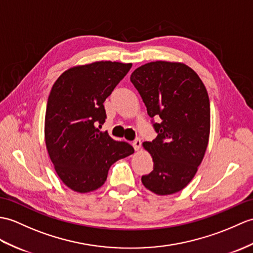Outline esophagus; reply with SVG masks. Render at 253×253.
Returning a JSON list of instances; mask_svg holds the SVG:
<instances>
[{
  "mask_svg": "<svg viewBox=\"0 0 253 253\" xmlns=\"http://www.w3.org/2000/svg\"><path fill=\"white\" fill-rule=\"evenodd\" d=\"M132 146H133V149H134V150L138 151V150L141 148V140H140L139 138L134 139V140H133V142H132Z\"/></svg>",
  "mask_w": 253,
  "mask_h": 253,
  "instance_id": "34e87169",
  "label": "esophagus"
}]
</instances>
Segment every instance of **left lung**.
<instances>
[{"instance_id":"obj_1","label":"left lung","mask_w":253,"mask_h":253,"mask_svg":"<svg viewBox=\"0 0 253 253\" xmlns=\"http://www.w3.org/2000/svg\"><path fill=\"white\" fill-rule=\"evenodd\" d=\"M130 81L140 93L157 137L143 142L153 158V171L142 175L157 195L177 193L190 183L206 152L210 102L206 87L184 63L155 61L134 70Z\"/></svg>"}]
</instances>
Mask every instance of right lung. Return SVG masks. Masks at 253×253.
Segmentation results:
<instances>
[{
	"label": "right lung",
	"mask_w": 253,
	"mask_h": 253,
	"mask_svg": "<svg viewBox=\"0 0 253 253\" xmlns=\"http://www.w3.org/2000/svg\"><path fill=\"white\" fill-rule=\"evenodd\" d=\"M131 63L98 61L63 72L52 86L45 115V142L59 178L70 189L88 193L101 186L110 167L134 150L101 132L103 102Z\"/></svg>",
	"instance_id": "1"
}]
</instances>
